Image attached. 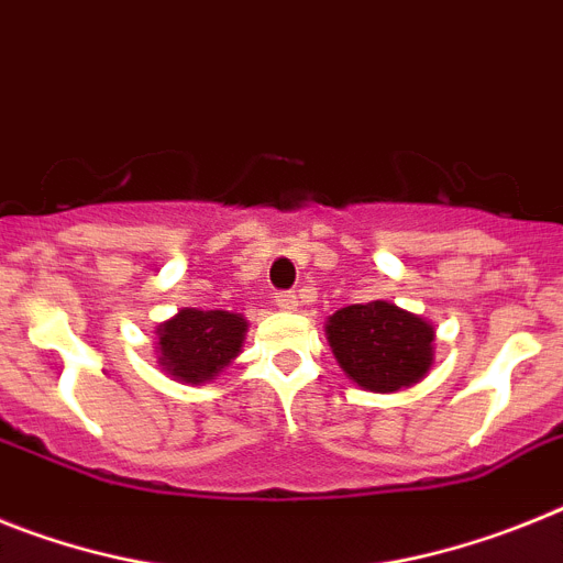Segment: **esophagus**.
<instances>
[{
	"label": "esophagus",
	"instance_id": "1",
	"mask_svg": "<svg viewBox=\"0 0 563 563\" xmlns=\"http://www.w3.org/2000/svg\"><path fill=\"white\" fill-rule=\"evenodd\" d=\"M297 302H300V300H297L295 291H277V295H275V306L280 311H295Z\"/></svg>",
	"mask_w": 563,
	"mask_h": 563
}]
</instances>
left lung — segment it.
Wrapping results in <instances>:
<instances>
[{"instance_id":"obj_1","label":"left lung","mask_w":563,"mask_h":563,"mask_svg":"<svg viewBox=\"0 0 563 563\" xmlns=\"http://www.w3.org/2000/svg\"><path fill=\"white\" fill-rule=\"evenodd\" d=\"M325 331L342 371L376 394L419 383L433 363V329L394 302L345 306L329 317Z\"/></svg>"}]
</instances>
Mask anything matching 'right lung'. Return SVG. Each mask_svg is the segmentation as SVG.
I'll use <instances>...</instances> for the list:
<instances>
[{
    "label": "right lung",
    "instance_id": "obj_1",
    "mask_svg": "<svg viewBox=\"0 0 563 563\" xmlns=\"http://www.w3.org/2000/svg\"><path fill=\"white\" fill-rule=\"evenodd\" d=\"M243 334L241 314L184 309L158 329L161 365L180 383H207L238 356Z\"/></svg>",
    "mask_w": 563,
    "mask_h": 563
}]
</instances>
